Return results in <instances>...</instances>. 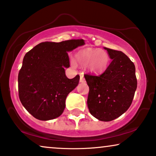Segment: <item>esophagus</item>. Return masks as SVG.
I'll return each mask as SVG.
<instances>
[{
  "label": "esophagus",
  "instance_id": "obj_1",
  "mask_svg": "<svg viewBox=\"0 0 156 156\" xmlns=\"http://www.w3.org/2000/svg\"><path fill=\"white\" fill-rule=\"evenodd\" d=\"M80 75V82L83 83V82H85V80H84V74H83V73H81Z\"/></svg>",
  "mask_w": 156,
  "mask_h": 156
}]
</instances>
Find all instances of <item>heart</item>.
<instances>
[{
	"label": "heart",
	"mask_w": 156,
	"mask_h": 156,
	"mask_svg": "<svg viewBox=\"0 0 156 156\" xmlns=\"http://www.w3.org/2000/svg\"><path fill=\"white\" fill-rule=\"evenodd\" d=\"M76 60L82 66L87 65L90 72L98 74L104 72L108 67L110 57L106 51L98 48H87L76 54ZM74 65V62H72Z\"/></svg>",
	"instance_id": "b5f03b06"
}]
</instances>
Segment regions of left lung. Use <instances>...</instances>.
<instances>
[{"label": "left lung", "mask_w": 156, "mask_h": 156, "mask_svg": "<svg viewBox=\"0 0 156 156\" xmlns=\"http://www.w3.org/2000/svg\"><path fill=\"white\" fill-rule=\"evenodd\" d=\"M112 62L100 76L85 74L90 92L87 106L92 116L109 122L128 110L137 89L135 67L122 51L104 48Z\"/></svg>", "instance_id": "8db88e82"}]
</instances>
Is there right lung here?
I'll return each instance as SVG.
<instances>
[{
	"label": "right lung",
	"instance_id": "right-lung-1",
	"mask_svg": "<svg viewBox=\"0 0 156 156\" xmlns=\"http://www.w3.org/2000/svg\"><path fill=\"white\" fill-rule=\"evenodd\" d=\"M83 39L42 42L26 54L18 76L19 95L26 110L39 120H53L65 108L69 93L78 85L80 76L68 79V52L84 45Z\"/></svg>",
	"mask_w": 156,
	"mask_h": 156
}]
</instances>
